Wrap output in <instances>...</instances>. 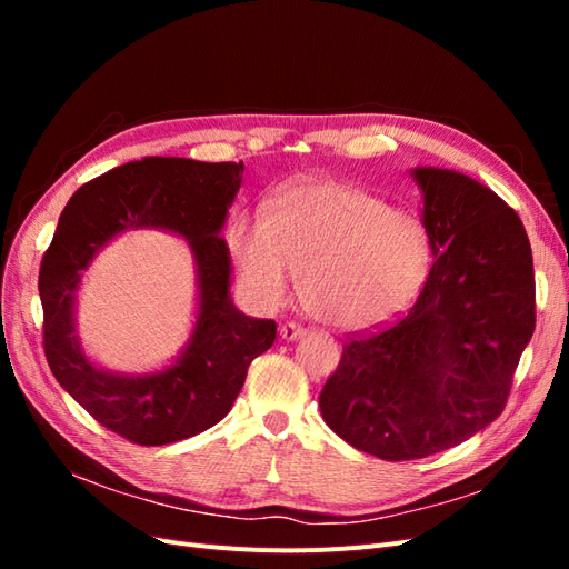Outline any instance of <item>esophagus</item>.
<instances>
[{
  "label": "esophagus",
  "instance_id": "34e87169",
  "mask_svg": "<svg viewBox=\"0 0 569 569\" xmlns=\"http://www.w3.org/2000/svg\"><path fill=\"white\" fill-rule=\"evenodd\" d=\"M306 332V327L303 325H299V322H282L280 325V337L282 339H297V337H301Z\"/></svg>",
  "mask_w": 569,
  "mask_h": 569
}]
</instances>
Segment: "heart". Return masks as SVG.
I'll list each match as a JSON object with an SVG mask.
<instances>
[{
	"instance_id": "obj_1",
	"label": "heart",
	"mask_w": 569,
	"mask_h": 569,
	"mask_svg": "<svg viewBox=\"0 0 569 569\" xmlns=\"http://www.w3.org/2000/svg\"><path fill=\"white\" fill-rule=\"evenodd\" d=\"M230 247L258 301L280 303L295 272L306 311L341 330L401 313L432 261V239L416 213L343 182L291 187L270 213L237 216Z\"/></svg>"
}]
</instances>
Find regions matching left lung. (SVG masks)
Listing matches in <instances>:
<instances>
[{"label":"left lung","instance_id":"obj_1","mask_svg":"<svg viewBox=\"0 0 569 569\" xmlns=\"http://www.w3.org/2000/svg\"><path fill=\"white\" fill-rule=\"evenodd\" d=\"M435 263L393 322L343 341L320 391L335 435L382 460L451 449L501 416L537 325L520 216L481 182L418 168Z\"/></svg>","mask_w":569,"mask_h":569}]
</instances>
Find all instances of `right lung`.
<instances>
[{"label":"right lung","instance_id":"obj_1","mask_svg":"<svg viewBox=\"0 0 569 569\" xmlns=\"http://www.w3.org/2000/svg\"><path fill=\"white\" fill-rule=\"evenodd\" d=\"M244 163L149 157L84 182L66 203L40 266L42 347L51 375L118 437L163 446L194 437L228 416L247 370L266 353L278 325L249 318L230 301V256L220 239ZM166 227L198 256L200 318L193 343L176 367L144 378L94 369L72 332L79 270L120 229Z\"/></svg>","mask_w":569,"mask_h":569}]
</instances>
